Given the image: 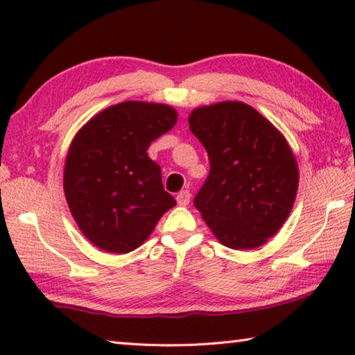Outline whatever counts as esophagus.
<instances>
[{
  "label": "esophagus",
  "mask_w": 355,
  "mask_h": 355,
  "mask_svg": "<svg viewBox=\"0 0 355 355\" xmlns=\"http://www.w3.org/2000/svg\"><path fill=\"white\" fill-rule=\"evenodd\" d=\"M189 200H191V194H189V191H188V189L180 191L178 194H177V202H178V205H188Z\"/></svg>",
  "instance_id": "esophagus-1"
}]
</instances>
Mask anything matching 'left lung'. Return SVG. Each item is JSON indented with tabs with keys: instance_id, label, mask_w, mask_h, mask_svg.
<instances>
[{
	"instance_id": "1",
	"label": "left lung",
	"mask_w": 355,
	"mask_h": 355,
	"mask_svg": "<svg viewBox=\"0 0 355 355\" xmlns=\"http://www.w3.org/2000/svg\"><path fill=\"white\" fill-rule=\"evenodd\" d=\"M188 122L209 159L196 208L227 248H260L280 230L296 199L293 150L268 119L241 101L200 106Z\"/></svg>"
}]
</instances>
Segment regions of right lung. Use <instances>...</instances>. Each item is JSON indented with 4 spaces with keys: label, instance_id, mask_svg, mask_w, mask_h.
<instances>
[{
    "label": "right lung",
    "instance_id": "obj_1",
    "mask_svg": "<svg viewBox=\"0 0 355 355\" xmlns=\"http://www.w3.org/2000/svg\"><path fill=\"white\" fill-rule=\"evenodd\" d=\"M177 117L169 105L123 101L94 116L71 141L65 199L83 235L98 249L128 254L175 207L147 148Z\"/></svg>",
    "mask_w": 355,
    "mask_h": 355
}]
</instances>
